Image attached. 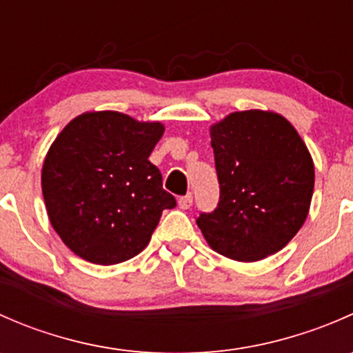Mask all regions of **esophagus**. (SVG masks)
Masks as SVG:
<instances>
[{"label": "esophagus", "instance_id": "esophagus-1", "mask_svg": "<svg viewBox=\"0 0 353 353\" xmlns=\"http://www.w3.org/2000/svg\"><path fill=\"white\" fill-rule=\"evenodd\" d=\"M177 205H179L181 210H190L191 205H193V196H191V194L181 196L179 199H177Z\"/></svg>", "mask_w": 353, "mask_h": 353}]
</instances>
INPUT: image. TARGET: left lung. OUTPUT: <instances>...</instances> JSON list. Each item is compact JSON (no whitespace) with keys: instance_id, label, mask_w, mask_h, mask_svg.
I'll list each match as a JSON object with an SVG mask.
<instances>
[{"instance_id":"8db88e82","label":"left lung","mask_w":353,"mask_h":353,"mask_svg":"<svg viewBox=\"0 0 353 353\" xmlns=\"http://www.w3.org/2000/svg\"><path fill=\"white\" fill-rule=\"evenodd\" d=\"M219 205L196 223L213 251L236 261L275 254L311 206L314 163L295 128L270 110L232 112L210 128Z\"/></svg>"}]
</instances>
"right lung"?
<instances>
[{"instance_id": "add662e5", "label": "right lung", "mask_w": 353, "mask_h": 353, "mask_svg": "<svg viewBox=\"0 0 353 353\" xmlns=\"http://www.w3.org/2000/svg\"><path fill=\"white\" fill-rule=\"evenodd\" d=\"M162 134L163 124L116 110L81 114L58 134L42 165V194L74 254L108 266L147 248L163 210L176 206L148 160Z\"/></svg>"}]
</instances>
